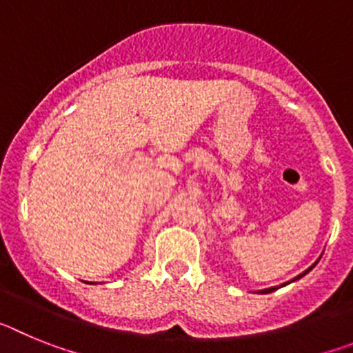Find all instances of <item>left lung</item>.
I'll list each match as a JSON object with an SVG mask.
<instances>
[{
    "instance_id": "left-lung-1",
    "label": "left lung",
    "mask_w": 353,
    "mask_h": 353,
    "mask_svg": "<svg viewBox=\"0 0 353 353\" xmlns=\"http://www.w3.org/2000/svg\"><path fill=\"white\" fill-rule=\"evenodd\" d=\"M314 265H316V263H314ZM314 265H311L310 269H307V270H304V272H302V274H299V276H297V277H295V279H293V281H297V279H301V277H302V276H305V274L310 272V270H313V267H314ZM274 290H277V288H276V286H274V288H267V290H261V292H260V293H270V292H274Z\"/></svg>"
}]
</instances>
